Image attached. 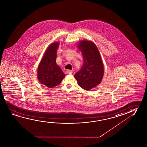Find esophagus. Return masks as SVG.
I'll list each match as a JSON object with an SVG mask.
<instances>
[{
  "mask_svg": "<svg viewBox=\"0 0 147 147\" xmlns=\"http://www.w3.org/2000/svg\"><path fill=\"white\" fill-rule=\"evenodd\" d=\"M72 73V71L71 70H67L66 71V73L67 74H71Z\"/></svg>",
  "mask_w": 147,
  "mask_h": 147,
  "instance_id": "1",
  "label": "esophagus"
}]
</instances>
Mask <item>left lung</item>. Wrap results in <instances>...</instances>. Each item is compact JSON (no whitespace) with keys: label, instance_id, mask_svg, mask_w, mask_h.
Returning a JSON list of instances; mask_svg holds the SVG:
<instances>
[{"label":"left lung","instance_id":"1","mask_svg":"<svg viewBox=\"0 0 147 147\" xmlns=\"http://www.w3.org/2000/svg\"><path fill=\"white\" fill-rule=\"evenodd\" d=\"M77 47L82 52L84 64L75 74V78L80 87L89 90L101 82L104 73L103 63L98 49L92 41L83 40Z\"/></svg>","mask_w":147,"mask_h":147}]
</instances>
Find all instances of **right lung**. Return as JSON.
Here are the masks:
<instances>
[{
    "instance_id": "add662e5",
    "label": "right lung",
    "mask_w": 147,
    "mask_h": 147,
    "mask_svg": "<svg viewBox=\"0 0 147 147\" xmlns=\"http://www.w3.org/2000/svg\"><path fill=\"white\" fill-rule=\"evenodd\" d=\"M59 45V42H55L49 46L38 67V80L40 84L48 88L58 86L65 77V74L56 63Z\"/></svg>"
}]
</instances>
